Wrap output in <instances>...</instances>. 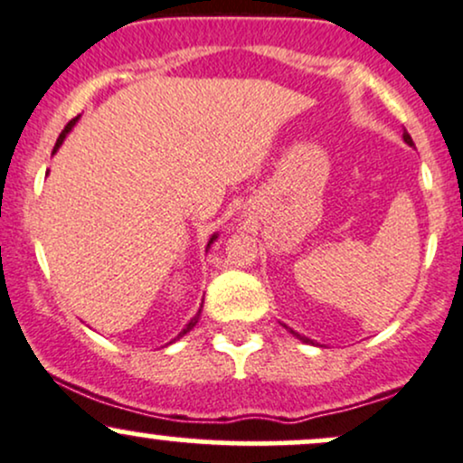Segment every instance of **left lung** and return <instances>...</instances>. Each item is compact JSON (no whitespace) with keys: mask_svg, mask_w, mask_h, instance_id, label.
<instances>
[{"mask_svg":"<svg viewBox=\"0 0 463 463\" xmlns=\"http://www.w3.org/2000/svg\"><path fill=\"white\" fill-rule=\"evenodd\" d=\"M402 138H404L406 145H411V146H413V140H411V136L406 134V131H404V134H402ZM286 327H288V325H286ZM288 329H289V327H288ZM289 332H292V329H289ZM292 334H294V336H297V338H301L303 343H312V340L306 338V336H301V334H297V332H292ZM312 345H314V343H312Z\"/></svg>","mask_w":463,"mask_h":463,"instance_id":"obj_1","label":"left lung"}]
</instances>
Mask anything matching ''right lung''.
Segmentation results:
<instances>
[{
  "label": "right lung",
  "mask_w": 463,
  "mask_h": 463,
  "mask_svg": "<svg viewBox=\"0 0 463 463\" xmlns=\"http://www.w3.org/2000/svg\"><path fill=\"white\" fill-rule=\"evenodd\" d=\"M76 120H79V118H72V120H70V123L68 125H65V129L63 131H61V134H59V138H57V145H54V151H52V154H57V149H59V146H61V142H63V138H65V136H68L70 134V129H72V127H74V123H76ZM217 240V235H213L211 237V240H208V246L206 248H211V243L213 241H215ZM200 314H202V309H200V312H197L195 314V317H193L191 318V321H189V325H186V327L184 329H182V332H180V336H184V334L186 332H191V329L193 327H195V325H197V318H200ZM180 336H177V338H180Z\"/></svg>",
  "instance_id": "obj_1"
}]
</instances>
